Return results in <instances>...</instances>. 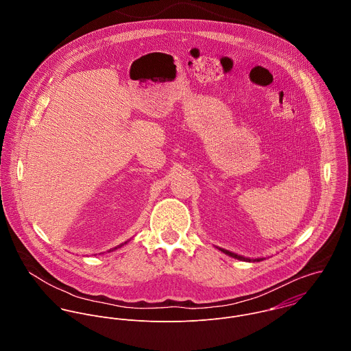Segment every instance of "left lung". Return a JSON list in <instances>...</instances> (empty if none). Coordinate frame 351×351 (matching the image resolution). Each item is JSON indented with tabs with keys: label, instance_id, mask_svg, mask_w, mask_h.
<instances>
[{
	"label": "left lung",
	"instance_id": "left-lung-1",
	"mask_svg": "<svg viewBox=\"0 0 351 351\" xmlns=\"http://www.w3.org/2000/svg\"><path fill=\"white\" fill-rule=\"evenodd\" d=\"M220 250L223 251V252H226L227 255H230V256H232V258H237V259H241V261H261V258H256V259H250V258H245V256H242V255H238V254H234V252H231V251L224 250V249H220Z\"/></svg>",
	"mask_w": 351,
	"mask_h": 351
}]
</instances>
